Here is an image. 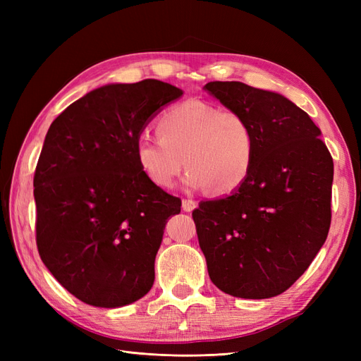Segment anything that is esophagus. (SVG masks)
I'll return each mask as SVG.
<instances>
[{
    "label": "esophagus",
    "instance_id": "1",
    "mask_svg": "<svg viewBox=\"0 0 361 361\" xmlns=\"http://www.w3.org/2000/svg\"><path fill=\"white\" fill-rule=\"evenodd\" d=\"M195 207H197V202H194V200H182V209L185 211V212H192Z\"/></svg>",
    "mask_w": 361,
    "mask_h": 361
}]
</instances>
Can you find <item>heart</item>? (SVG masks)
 <instances>
[{"mask_svg":"<svg viewBox=\"0 0 361 361\" xmlns=\"http://www.w3.org/2000/svg\"><path fill=\"white\" fill-rule=\"evenodd\" d=\"M158 140H140L135 159L146 179L161 190L171 188L183 169L190 190L228 194L248 178L256 140L248 120L203 101L170 106L157 120Z\"/></svg>","mask_w":361,"mask_h":361,"instance_id":"heart-1","label":"heart"}]
</instances>
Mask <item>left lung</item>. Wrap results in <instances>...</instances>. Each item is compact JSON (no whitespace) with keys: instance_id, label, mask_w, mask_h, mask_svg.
Returning a JSON list of instances; mask_svg holds the SVG:
<instances>
[{"instance_id":"1","label":"left lung","mask_w":361,"mask_h":361,"mask_svg":"<svg viewBox=\"0 0 361 361\" xmlns=\"http://www.w3.org/2000/svg\"><path fill=\"white\" fill-rule=\"evenodd\" d=\"M204 90L244 116L256 140L241 187L192 211L207 272L232 297H276L304 274L329 235L333 158L321 129L288 97L239 81H212Z\"/></svg>"}]
</instances>
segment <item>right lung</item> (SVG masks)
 <instances>
[{
  "instance_id": "add662e5",
  "label": "right lung",
  "mask_w": 361,
  "mask_h": 361,
  "mask_svg": "<svg viewBox=\"0 0 361 361\" xmlns=\"http://www.w3.org/2000/svg\"><path fill=\"white\" fill-rule=\"evenodd\" d=\"M183 92L158 80L108 84L51 123L35 173L36 243L60 285L114 309L150 290L164 228L180 199L150 183L135 159L141 133Z\"/></svg>"
}]
</instances>
